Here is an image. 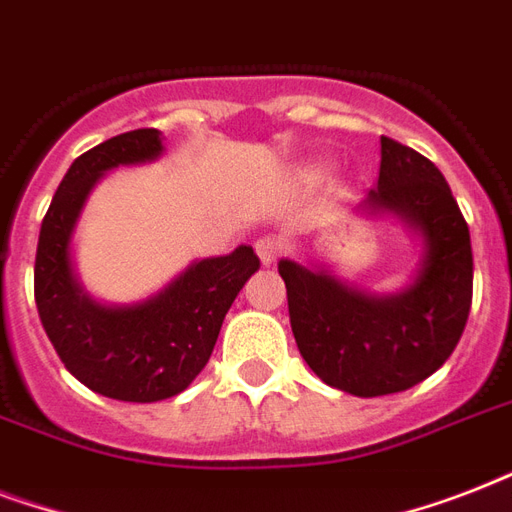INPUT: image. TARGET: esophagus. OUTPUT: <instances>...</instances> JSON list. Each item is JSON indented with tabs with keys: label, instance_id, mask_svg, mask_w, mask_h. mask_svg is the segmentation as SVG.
I'll use <instances>...</instances> for the list:
<instances>
[{
	"label": "esophagus",
	"instance_id": "1",
	"mask_svg": "<svg viewBox=\"0 0 512 512\" xmlns=\"http://www.w3.org/2000/svg\"><path fill=\"white\" fill-rule=\"evenodd\" d=\"M281 249H284V244H281V239H276V236H263V239L255 241V252L263 265L276 263V257L281 255Z\"/></svg>",
	"mask_w": 512,
	"mask_h": 512
}]
</instances>
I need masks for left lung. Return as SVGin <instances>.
<instances>
[{
    "instance_id": "left-lung-1",
    "label": "left lung",
    "mask_w": 512,
    "mask_h": 512,
    "mask_svg": "<svg viewBox=\"0 0 512 512\" xmlns=\"http://www.w3.org/2000/svg\"><path fill=\"white\" fill-rule=\"evenodd\" d=\"M380 177L358 212L393 215L420 236L412 281L374 295L327 265L281 260L289 321L305 364L350 396L401 393L444 366L473 300L470 231L438 167L414 148L380 138Z\"/></svg>"
}]
</instances>
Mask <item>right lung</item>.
Returning a JSON list of instances; mask_svg holds the SVG:
<instances>
[{
  "instance_id": "add662e5",
  "label": "right lung",
  "mask_w": 512,
  "mask_h": 512,
  "mask_svg": "<svg viewBox=\"0 0 512 512\" xmlns=\"http://www.w3.org/2000/svg\"><path fill=\"white\" fill-rule=\"evenodd\" d=\"M159 130H132L82 154L42 220L34 297L60 361L100 396L151 404L183 393L207 366L220 327L249 276L260 268L252 247L196 260L156 295L130 305L98 303L74 271V231L92 188L106 172L156 162Z\"/></svg>"
}]
</instances>
